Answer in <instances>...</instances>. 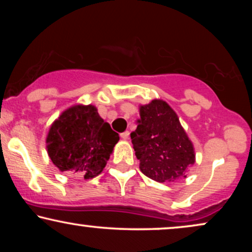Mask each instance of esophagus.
Segmentation results:
<instances>
[{"label":"esophagus","mask_w":252,"mask_h":252,"mask_svg":"<svg viewBox=\"0 0 252 252\" xmlns=\"http://www.w3.org/2000/svg\"><path fill=\"white\" fill-rule=\"evenodd\" d=\"M128 136H129L128 130H126V132H124V133L120 134V137H122L123 140H127V139H128Z\"/></svg>","instance_id":"esophagus-1"}]
</instances>
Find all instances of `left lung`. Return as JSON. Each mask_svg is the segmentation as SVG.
<instances>
[{"instance_id":"obj_1","label":"left lung","mask_w":252,"mask_h":252,"mask_svg":"<svg viewBox=\"0 0 252 252\" xmlns=\"http://www.w3.org/2000/svg\"><path fill=\"white\" fill-rule=\"evenodd\" d=\"M137 127L130 133L140 170L157 182H173L186 178L195 163L191 141L177 113L165 101L153 99L140 106Z\"/></svg>"}]
</instances>
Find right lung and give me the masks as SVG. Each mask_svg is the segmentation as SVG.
Masks as SVG:
<instances>
[{
	"instance_id": "right-lung-1",
	"label": "right lung",
	"mask_w": 252,
	"mask_h": 252,
	"mask_svg": "<svg viewBox=\"0 0 252 252\" xmlns=\"http://www.w3.org/2000/svg\"><path fill=\"white\" fill-rule=\"evenodd\" d=\"M118 133L99 117L94 105H73L50 126L47 151L61 172L92 179L105 167Z\"/></svg>"
}]
</instances>
